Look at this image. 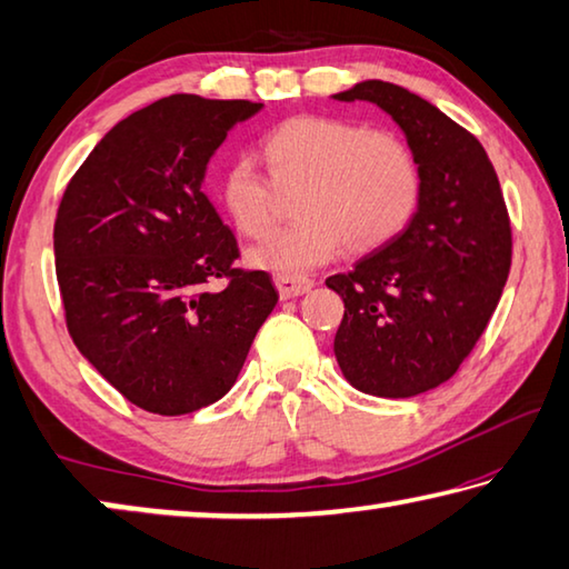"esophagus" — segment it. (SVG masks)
Masks as SVG:
<instances>
[{"label": "esophagus", "instance_id": "1", "mask_svg": "<svg viewBox=\"0 0 569 569\" xmlns=\"http://www.w3.org/2000/svg\"><path fill=\"white\" fill-rule=\"evenodd\" d=\"M276 288L278 293H281V298H296L311 291L313 281L303 276H276Z\"/></svg>", "mask_w": 569, "mask_h": 569}]
</instances>
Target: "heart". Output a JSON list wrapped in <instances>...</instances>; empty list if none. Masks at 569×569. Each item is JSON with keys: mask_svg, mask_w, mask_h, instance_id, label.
Returning <instances> with one entry per match:
<instances>
[{"mask_svg": "<svg viewBox=\"0 0 569 569\" xmlns=\"http://www.w3.org/2000/svg\"><path fill=\"white\" fill-rule=\"evenodd\" d=\"M268 178L250 160L220 176V203L248 238H266L278 220V196H291L293 226L250 250V263L301 276L333 261L343 246L371 253L409 226L421 200V168L397 132L361 122L301 114L261 142Z\"/></svg>", "mask_w": 569, "mask_h": 569, "instance_id": "obj_1", "label": "heart"}]
</instances>
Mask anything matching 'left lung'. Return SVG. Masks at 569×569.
I'll return each mask as SVG.
<instances>
[{"instance_id":"8db88e82","label":"left lung","mask_w":569,"mask_h":569,"mask_svg":"<svg viewBox=\"0 0 569 569\" xmlns=\"http://www.w3.org/2000/svg\"><path fill=\"white\" fill-rule=\"evenodd\" d=\"M387 110L421 168L409 226L326 278L343 298L333 353L363 393L417 397L451 379L492 319L512 266V226L481 142L399 84L369 80L333 94Z\"/></svg>"}]
</instances>
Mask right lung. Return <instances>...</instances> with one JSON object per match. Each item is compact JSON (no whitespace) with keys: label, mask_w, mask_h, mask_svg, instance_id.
Segmentation results:
<instances>
[{"label":"right lung","mask_w":569,"mask_h":569,"mask_svg":"<svg viewBox=\"0 0 569 569\" xmlns=\"http://www.w3.org/2000/svg\"><path fill=\"white\" fill-rule=\"evenodd\" d=\"M261 102L170 94L114 124L67 182L54 268L77 349L134 407L180 417L226 397L278 303L236 268L206 166ZM216 277L227 288L208 289Z\"/></svg>","instance_id":"add662e5"}]
</instances>
